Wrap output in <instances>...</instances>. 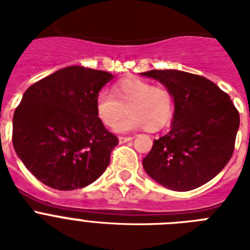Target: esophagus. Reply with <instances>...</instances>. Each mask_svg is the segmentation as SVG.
<instances>
[{
  "mask_svg": "<svg viewBox=\"0 0 250 250\" xmlns=\"http://www.w3.org/2000/svg\"><path fill=\"white\" fill-rule=\"evenodd\" d=\"M133 137H125V136H121L119 137V143H121V144H125V143H128V141H131L132 140Z\"/></svg>",
  "mask_w": 250,
  "mask_h": 250,
  "instance_id": "1",
  "label": "esophagus"
}]
</instances>
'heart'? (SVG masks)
<instances>
[{
  "label": "heart",
  "mask_w": 250,
  "mask_h": 250,
  "mask_svg": "<svg viewBox=\"0 0 250 250\" xmlns=\"http://www.w3.org/2000/svg\"><path fill=\"white\" fill-rule=\"evenodd\" d=\"M94 107L98 119L106 127H114L127 108L129 114L115 127L117 132L127 133L143 127L148 131L164 128L172 117L174 101L165 86L128 78L113 86V94L101 90Z\"/></svg>",
  "instance_id": "heart-1"
}]
</instances>
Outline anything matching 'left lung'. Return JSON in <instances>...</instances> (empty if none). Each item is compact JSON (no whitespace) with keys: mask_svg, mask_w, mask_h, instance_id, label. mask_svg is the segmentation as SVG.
Here are the masks:
<instances>
[{"mask_svg":"<svg viewBox=\"0 0 250 250\" xmlns=\"http://www.w3.org/2000/svg\"><path fill=\"white\" fill-rule=\"evenodd\" d=\"M164 84L174 100L170 131L154 140L143 166L168 189L186 192L217 176L233 153L240 117L227 93L206 79L179 70L141 72Z\"/></svg>","mask_w":250,"mask_h":250,"instance_id":"left-lung-1","label":"left lung"}]
</instances>
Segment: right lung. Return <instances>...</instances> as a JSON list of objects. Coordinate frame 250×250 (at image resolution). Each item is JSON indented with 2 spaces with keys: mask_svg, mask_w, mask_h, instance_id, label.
Returning a JSON list of instances; mask_svg holds the SVG:
<instances>
[{
  "mask_svg": "<svg viewBox=\"0 0 250 250\" xmlns=\"http://www.w3.org/2000/svg\"><path fill=\"white\" fill-rule=\"evenodd\" d=\"M114 76L83 66L61 68L25 90L13 117V145L28 171L58 190L84 188L110 164L118 139L94 101Z\"/></svg>",
  "mask_w": 250,
  "mask_h": 250,
  "instance_id": "1",
  "label": "right lung"
}]
</instances>
